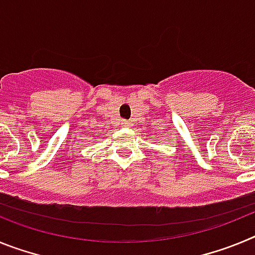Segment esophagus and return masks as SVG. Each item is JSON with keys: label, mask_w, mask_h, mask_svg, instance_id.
I'll return each instance as SVG.
<instances>
[{"label": "esophagus", "mask_w": 255, "mask_h": 255, "mask_svg": "<svg viewBox=\"0 0 255 255\" xmlns=\"http://www.w3.org/2000/svg\"><path fill=\"white\" fill-rule=\"evenodd\" d=\"M123 124H124V125H129L130 123H129V121H125V120H124V121H123Z\"/></svg>", "instance_id": "34e87169"}]
</instances>
